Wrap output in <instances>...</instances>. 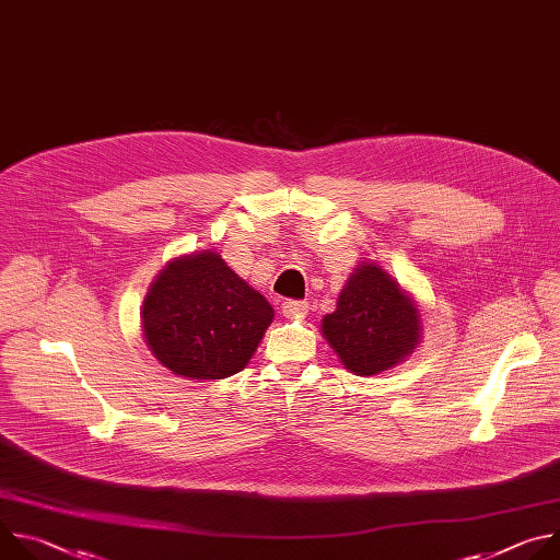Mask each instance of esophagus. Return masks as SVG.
Here are the masks:
<instances>
[{
	"label": "esophagus",
	"mask_w": 560,
	"mask_h": 560,
	"mask_svg": "<svg viewBox=\"0 0 560 560\" xmlns=\"http://www.w3.org/2000/svg\"><path fill=\"white\" fill-rule=\"evenodd\" d=\"M281 312L288 318H299V316H303L307 312V303L305 301H283L281 303Z\"/></svg>",
	"instance_id": "1"
}]
</instances>
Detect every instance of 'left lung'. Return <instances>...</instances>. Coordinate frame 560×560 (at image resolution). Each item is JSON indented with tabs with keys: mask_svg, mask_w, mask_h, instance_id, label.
<instances>
[{
	"mask_svg": "<svg viewBox=\"0 0 560 560\" xmlns=\"http://www.w3.org/2000/svg\"><path fill=\"white\" fill-rule=\"evenodd\" d=\"M322 335L341 365L357 376H374L404 363L423 339L415 296L374 261H361L322 318Z\"/></svg>",
	"mask_w": 560,
	"mask_h": 560,
	"instance_id": "8db88e82",
	"label": "left lung"
}]
</instances>
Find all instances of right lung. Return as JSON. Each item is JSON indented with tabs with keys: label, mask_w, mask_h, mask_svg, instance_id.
Returning a JSON list of instances; mask_svg holds the SVG:
<instances>
[{
	"label": "right lung",
	"mask_w": 560,
	"mask_h": 560,
	"mask_svg": "<svg viewBox=\"0 0 560 560\" xmlns=\"http://www.w3.org/2000/svg\"><path fill=\"white\" fill-rule=\"evenodd\" d=\"M275 310L214 250L171 259L141 305L150 354L190 381L242 372L257 352Z\"/></svg>",
	"instance_id": "obj_1"
}]
</instances>
